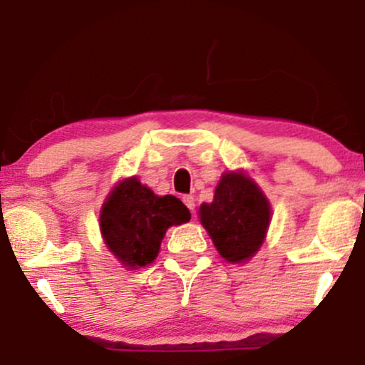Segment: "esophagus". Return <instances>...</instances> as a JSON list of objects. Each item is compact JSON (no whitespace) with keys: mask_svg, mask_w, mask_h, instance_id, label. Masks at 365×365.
Segmentation results:
<instances>
[{"mask_svg":"<svg viewBox=\"0 0 365 365\" xmlns=\"http://www.w3.org/2000/svg\"><path fill=\"white\" fill-rule=\"evenodd\" d=\"M183 202H185V206L190 209L192 212H194V209H195V199L192 195H183Z\"/></svg>","mask_w":365,"mask_h":365,"instance_id":"34e87169","label":"esophagus"}]
</instances>
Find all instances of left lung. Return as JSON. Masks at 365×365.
Wrapping results in <instances>:
<instances>
[{"label":"left lung","mask_w":365,"mask_h":365,"mask_svg":"<svg viewBox=\"0 0 365 365\" xmlns=\"http://www.w3.org/2000/svg\"><path fill=\"white\" fill-rule=\"evenodd\" d=\"M199 217L217 254L232 264H244L266 240L271 204L244 170L225 171L212 202L200 204Z\"/></svg>","instance_id":"left-lung-1"}]
</instances>
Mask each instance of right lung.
I'll list each match as a JSON object with an SVG mask.
<instances>
[{
  "label": "right lung",
  "instance_id": "right-lung-1",
  "mask_svg": "<svg viewBox=\"0 0 365 365\" xmlns=\"http://www.w3.org/2000/svg\"><path fill=\"white\" fill-rule=\"evenodd\" d=\"M190 220V211L175 195H156L137 177L111 188L99 215L104 245L127 269L154 262L170 226Z\"/></svg>",
  "mask_w": 365,
  "mask_h": 365
}]
</instances>
